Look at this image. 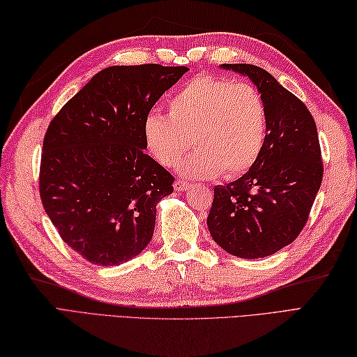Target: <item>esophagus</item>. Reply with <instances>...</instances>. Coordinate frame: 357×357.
I'll return each instance as SVG.
<instances>
[{"label":"esophagus","mask_w":357,"mask_h":357,"mask_svg":"<svg viewBox=\"0 0 357 357\" xmlns=\"http://www.w3.org/2000/svg\"><path fill=\"white\" fill-rule=\"evenodd\" d=\"M189 181H186V180H176L174 181V189L176 190H186V189H189Z\"/></svg>","instance_id":"obj_1"}]
</instances>
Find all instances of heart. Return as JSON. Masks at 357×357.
<instances>
[{"label": "heart", "instance_id": "1", "mask_svg": "<svg viewBox=\"0 0 357 357\" xmlns=\"http://www.w3.org/2000/svg\"><path fill=\"white\" fill-rule=\"evenodd\" d=\"M169 115L151 112L144 119L146 150L163 167L176 165L190 144L197 150L180 162L181 174L238 177L257 162L266 136V110L248 83L198 75L168 101Z\"/></svg>", "mask_w": 357, "mask_h": 357}]
</instances>
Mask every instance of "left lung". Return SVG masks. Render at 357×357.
Segmentation results:
<instances>
[{
    "label": "left lung",
    "mask_w": 357,
    "mask_h": 357,
    "mask_svg": "<svg viewBox=\"0 0 357 357\" xmlns=\"http://www.w3.org/2000/svg\"><path fill=\"white\" fill-rule=\"evenodd\" d=\"M255 83L266 110V136L257 162L244 176L215 186L207 227L227 253L271 256L297 239L323 181L317 124L309 109L266 73L225 63Z\"/></svg>",
    "instance_id": "1"
}]
</instances>
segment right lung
<instances>
[{
	"mask_svg": "<svg viewBox=\"0 0 357 357\" xmlns=\"http://www.w3.org/2000/svg\"><path fill=\"white\" fill-rule=\"evenodd\" d=\"M186 66L102 69L51 121L39 192L60 238L100 266L128 262L149 245L155 206L174 177L145 154L144 119Z\"/></svg>",
	"mask_w": 357,
	"mask_h": 357,
	"instance_id": "right-lung-1",
	"label": "right lung"
}]
</instances>
